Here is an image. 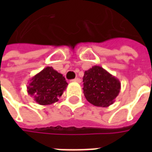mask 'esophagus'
<instances>
[{
  "mask_svg": "<svg viewBox=\"0 0 152 152\" xmlns=\"http://www.w3.org/2000/svg\"><path fill=\"white\" fill-rule=\"evenodd\" d=\"M72 81H73V82L80 83V82H81V80H80V78H78V77H77V78H75V79H74V80H72Z\"/></svg>",
  "mask_w": 152,
  "mask_h": 152,
  "instance_id": "obj_1",
  "label": "esophagus"
}]
</instances>
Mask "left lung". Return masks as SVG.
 Returning a JSON list of instances; mask_svg holds the SVG:
<instances>
[{
	"label": "left lung",
	"mask_w": 152,
	"mask_h": 152,
	"mask_svg": "<svg viewBox=\"0 0 152 152\" xmlns=\"http://www.w3.org/2000/svg\"><path fill=\"white\" fill-rule=\"evenodd\" d=\"M83 82L86 99L96 107L112 105L121 91L120 80L100 66H94L86 71Z\"/></svg>",
	"instance_id": "8db88e82"
}]
</instances>
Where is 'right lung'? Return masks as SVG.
<instances>
[{
  "label": "right lung",
  "instance_id": "obj_1",
  "mask_svg": "<svg viewBox=\"0 0 152 152\" xmlns=\"http://www.w3.org/2000/svg\"><path fill=\"white\" fill-rule=\"evenodd\" d=\"M67 86L62 74L52 66H46L30 80L27 89L36 102L45 106L58 102Z\"/></svg>",
  "mask_w": 152,
  "mask_h": 152
}]
</instances>
